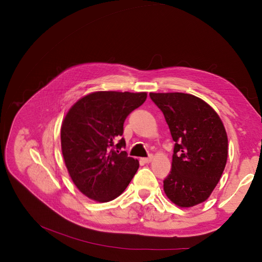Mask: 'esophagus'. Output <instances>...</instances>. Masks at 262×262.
Masks as SVG:
<instances>
[{
    "mask_svg": "<svg viewBox=\"0 0 262 262\" xmlns=\"http://www.w3.org/2000/svg\"><path fill=\"white\" fill-rule=\"evenodd\" d=\"M141 160L144 162V163H149L150 161L153 160V156H148L146 158H141Z\"/></svg>",
    "mask_w": 262,
    "mask_h": 262,
    "instance_id": "34e87169",
    "label": "esophagus"
}]
</instances>
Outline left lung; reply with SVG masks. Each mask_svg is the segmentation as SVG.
Wrapping results in <instances>:
<instances>
[{
    "mask_svg": "<svg viewBox=\"0 0 262 262\" xmlns=\"http://www.w3.org/2000/svg\"><path fill=\"white\" fill-rule=\"evenodd\" d=\"M149 98L162 112L175 142L163 190L177 206L192 207L209 198L224 171V125L207 103L192 94L149 93Z\"/></svg>",
    "mask_w": 262,
    "mask_h": 262,
    "instance_id": "1",
    "label": "left lung"
}]
</instances>
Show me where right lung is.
I'll use <instances>...</instances> for the list:
<instances>
[{
  "instance_id": "obj_1",
  "label": "right lung",
  "mask_w": 262,
  "mask_h": 262,
  "mask_svg": "<svg viewBox=\"0 0 262 262\" xmlns=\"http://www.w3.org/2000/svg\"><path fill=\"white\" fill-rule=\"evenodd\" d=\"M145 100V92L99 91L77 101L67 114L60 134L63 159L73 183L89 199L115 200L138 170L139 161L123 150L121 136L127 116Z\"/></svg>"
}]
</instances>
